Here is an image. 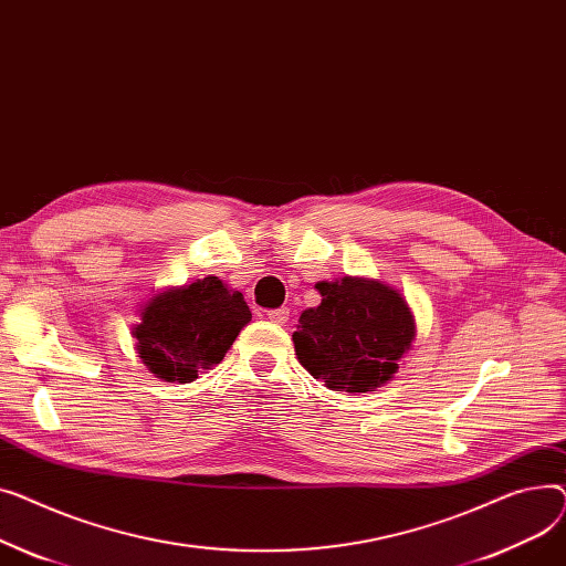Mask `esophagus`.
Here are the masks:
<instances>
[{
  "label": "esophagus",
  "instance_id": "34e87169",
  "mask_svg": "<svg viewBox=\"0 0 566 566\" xmlns=\"http://www.w3.org/2000/svg\"><path fill=\"white\" fill-rule=\"evenodd\" d=\"M268 317L274 322V324H285L290 319V311L287 308H276V311H270Z\"/></svg>",
  "mask_w": 566,
  "mask_h": 566
}]
</instances>
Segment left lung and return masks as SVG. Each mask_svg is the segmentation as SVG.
<instances>
[{
	"label": "left lung",
	"mask_w": 566,
	"mask_h": 566,
	"mask_svg": "<svg viewBox=\"0 0 566 566\" xmlns=\"http://www.w3.org/2000/svg\"><path fill=\"white\" fill-rule=\"evenodd\" d=\"M322 304L298 317V363L331 390L368 392L386 384L416 338L402 294L377 281L317 283Z\"/></svg>",
	"instance_id": "1"
}]
</instances>
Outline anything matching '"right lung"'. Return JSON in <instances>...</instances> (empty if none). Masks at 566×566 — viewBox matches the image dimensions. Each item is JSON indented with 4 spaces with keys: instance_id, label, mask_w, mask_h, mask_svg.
I'll use <instances>...</instances> for the list:
<instances>
[{
    "instance_id": "obj_1",
    "label": "right lung",
    "mask_w": 566,
    "mask_h": 566,
    "mask_svg": "<svg viewBox=\"0 0 566 566\" xmlns=\"http://www.w3.org/2000/svg\"><path fill=\"white\" fill-rule=\"evenodd\" d=\"M251 322L242 292H230L217 276L157 294L132 331L153 375L189 384L217 365Z\"/></svg>"
}]
</instances>
